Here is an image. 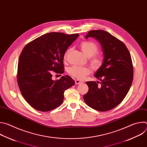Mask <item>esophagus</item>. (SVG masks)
<instances>
[{"mask_svg":"<svg viewBox=\"0 0 147 147\" xmlns=\"http://www.w3.org/2000/svg\"><path fill=\"white\" fill-rule=\"evenodd\" d=\"M82 83V81L79 80H75V84L76 85H78V84H81Z\"/></svg>","mask_w":147,"mask_h":147,"instance_id":"1","label":"esophagus"}]
</instances>
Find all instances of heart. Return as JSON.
I'll return each mask as SVG.
<instances>
[{"label": "heart", "mask_w": 147, "mask_h": 147, "mask_svg": "<svg viewBox=\"0 0 147 147\" xmlns=\"http://www.w3.org/2000/svg\"><path fill=\"white\" fill-rule=\"evenodd\" d=\"M80 46L82 52L87 57H92L90 59V63L93 68L95 69H99L102 65V60L99 56L94 55L98 51L97 45L91 41H84L82 42ZM70 52V49H68L65 52L64 55L65 59H67ZM68 73L72 77L78 80H81L84 78L87 75L90 74L91 70L87 67L73 66L69 68Z\"/></svg>", "instance_id": "b5f03b06"}]
</instances>
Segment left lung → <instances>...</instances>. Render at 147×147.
Returning <instances> with one entry per match:
<instances>
[{
  "instance_id": "obj_1",
  "label": "left lung",
  "mask_w": 147,
  "mask_h": 147,
  "mask_svg": "<svg viewBox=\"0 0 147 147\" xmlns=\"http://www.w3.org/2000/svg\"><path fill=\"white\" fill-rule=\"evenodd\" d=\"M89 37L100 43L103 60L94 75L100 82H86L89 90L84 100L91 108L105 112L121 103L130 88L133 80L131 57L124 43L107 31H90L86 38Z\"/></svg>"
}]
</instances>
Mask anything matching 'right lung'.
<instances>
[{"instance_id":"obj_1","label":"right lung","mask_w":147,"mask_h":147,"mask_svg":"<svg viewBox=\"0 0 147 147\" xmlns=\"http://www.w3.org/2000/svg\"><path fill=\"white\" fill-rule=\"evenodd\" d=\"M78 36L47 33L30 42L21 53L18 85L26 100L37 111L48 112L60 106L65 90L74 85L67 75L55 81L52 77L54 72L60 76L64 73L65 53Z\"/></svg>"}]
</instances>
